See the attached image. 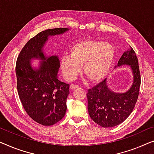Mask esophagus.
I'll list each match as a JSON object with an SVG mask.
<instances>
[{
    "label": "esophagus",
    "mask_w": 154,
    "mask_h": 154,
    "mask_svg": "<svg viewBox=\"0 0 154 154\" xmlns=\"http://www.w3.org/2000/svg\"><path fill=\"white\" fill-rule=\"evenodd\" d=\"M70 88L71 90H74V89H76V88H79V86H77V85H75V84H71Z\"/></svg>",
    "instance_id": "1"
}]
</instances>
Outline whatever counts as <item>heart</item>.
<instances>
[{
	"label": "heart",
	"mask_w": 154,
	"mask_h": 154,
	"mask_svg": "<svg viewBox=\"0 0 154 154\" xmlns=\"http://www.w3.org/2000/svg\"><path fill=\"white\" fill-rule=\"evenodd\" d=\"M115 51L112 45L102 40L89 39L75 43L70 56L61 58L60 66L65 78L72 81L80 72L90 82L96 83L107 76L113 64Z\"/></svg>",
	"instance_id": "heart-1"
}]
</instances>
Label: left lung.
I'll use <instances>...</instances> for the list:
<instances>
[{"label": "left lung", "mask_w": 154, "mask_h": 154, "mask_svg": "<svg viewBox=\"0 0 154 154\" xmlns=\"http://www.w3.org/2000/svg\"><path fill=\"white\" fill-rule=\"evenodd\" d=\"M130 66L133 73V84L124 93L110 89L107 79L88 90V111L90 117L103 128H111L123 122L133 112L139 95L141 84L139 64L132 47L125 51L119 60L117 67Z\"/></svg>", "instance_id": "1"}]
</instances>
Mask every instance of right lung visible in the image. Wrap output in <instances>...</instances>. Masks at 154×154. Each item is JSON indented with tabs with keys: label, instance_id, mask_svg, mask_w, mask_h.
<instances>
[{
	"label": "right lung",
	"instance_id": "add662e5",
	"mask_svg": "<svg viewBox=\"0 0 154 154\" xmlns=\"http://www.w3.org/2000/svg\"><path fill=\"white\" fill-rule=\"evenodd\" d=\"M66 28L47 29L27 42L17 58L16 75L18 94L25 111L43 125H52L64 117L70 85L58 79V56H47L44 47L50 36L63 34ZM41 60L38 68L31 60Z\"/></svg>",
	"mask_w": 154,
	"mask_h": 154
}]
</instances>
